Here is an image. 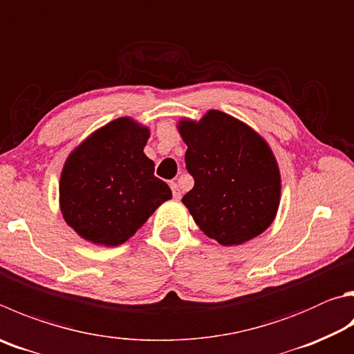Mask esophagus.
Masks as SVG:
<instances>
[{
	"label": "esophagus",
	"instance_id": "obj_1",
	"mask_svg": "<svg viewBox=\"0 0 354 354\" xmlns=\"http://www.w3.org/2000/svg\"><path fill=\"white\" fill-rule=\"evenodd\" d=\"M170 189H171V192H173V198H176V199H179L181 198V190H179V185L176 184V183H170Z\"/></svg>",
	"mask_w": 354,
	"mask_h": 354
}]
</instances>
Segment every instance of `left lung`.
Segmentation results:
<instances>
[{
	"mask_svg": "<svg viewBox=\"0 0 354 354\" xmlns=\"http://www.w3.org/2000/svg\"><path fill=\"white\" fill-rule=\"evenodd\" d=\"M185 169L195 181L184 195L199 229L224 246L260 235L274 221L280 173L272 151L254 130L212 110L199 122L183 120Z\"/></svg>",
	"mask_w": 354,
	"mask_h": 354,
	"instance_id": "obj_1",
	"label": "left lung"
}]
</instances>
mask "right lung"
I'll list each match as a JSON object with an SVG mask.
<instances>
[{"label":"right lung","mask_w":354,"mask_h":354,"mask_svg":"<svg viewBox=\"0 0 354 354\" xmlns=\"http://www.w3.org/2000/svg\"><path fill=\"white\" fill-rule=\"evenodd\" d=\"M150 133L115 119L71 153L60 178V205L77 234L97 244L125 243L171 190L144 155Z\"/></svg>","instance_id":"add662e5"}]
</instances>
